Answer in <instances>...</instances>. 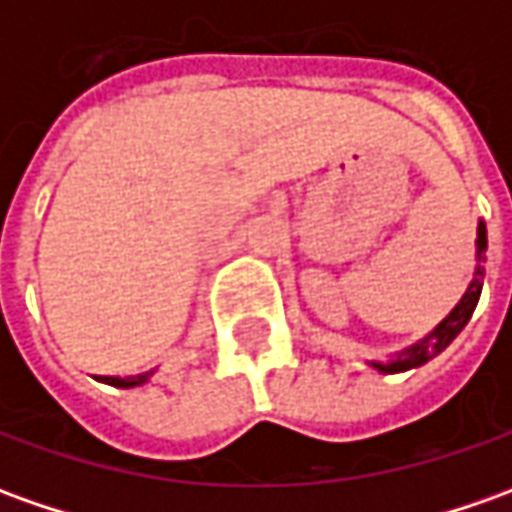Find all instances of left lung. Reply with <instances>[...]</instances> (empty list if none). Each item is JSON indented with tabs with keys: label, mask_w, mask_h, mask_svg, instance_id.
<instances>
[{
	"label": "left lung",
	"mask_w": 512,
	"mask_h": 512,
	"mask_svg": "<svg viewBox=\"0 0 512 512\" xmlns=\"http://www.w3.org/2000/svg\"><path fill=\"white\" fill-rule=\"evenodd\" d=\"M485 252H488V229H485V221H479L476 227V269L474 280L468 283L465 294L460 297V302L451 308V314L437 325V328L426 333L420 342L409 344L406 350L395 353L387 361H370V367H375L378 373L392 375V373H406V370H415L420 364H426L434 356H440L446 350L448 344L454 342L460 336V330L468 325V319L474 314L476 302H479V294H482V280H485Z\"/></svg>",
	"instance_id": "obj_1"
}]
</instances>
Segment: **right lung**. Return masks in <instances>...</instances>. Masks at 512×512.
<instances>
[{
    "instance_id": "right-lung-1",
    "label": "right lung",
    "mask_w": 512,
    "mask_h": 512,
    "mask_svg": "<svg viewBox=\"0 0 512 512\" xmlns=\"http://www.w3.org/2000/svg\"><path fill=\"white\" fill-rule=\"evenodd\" d=\"M154 375V370L151 373H139V375H125V378H120V375H95L100 384H109V387H117V389H131V387H142L148 378Z\"/></svg>"
}]
</instances>
